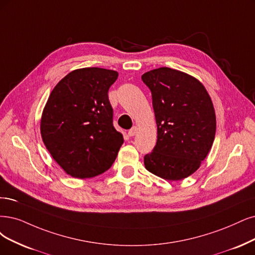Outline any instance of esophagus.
Returning <instances> with one entry per match:
<instances>
[{"label":"esophagus","instance_id":"esophagus-1","mask_svg":"<svg viewBox=\"0 0 255 255\" xmlns=\"http://www.w3.org/2000/svg\"><path fill=\"white\" fill-rule=\"evenodd\" d=\"M136 132H137V128L134 126V127H132L128 131V135L129 136H134L136 134Z\"/></svg>","mask_w":255,"mask_h":255}]
</instances>
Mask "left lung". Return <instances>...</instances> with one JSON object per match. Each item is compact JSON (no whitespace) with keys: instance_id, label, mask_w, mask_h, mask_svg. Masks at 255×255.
<instances>
[{"instance_id":"obj_1","label":"left lung","mask_w":255,"mask_h":255,"mask_svg":"<svg viewBox=\"0 0 255 255\" xmlns=\"http://www.w3.org/2000/svg\"><path fill=\"white\" fill-rule=\"evenodd\" d=\"M152 94L157 140L144 156L149 172L167 181L194 173L212 147L216 119L211 98L192 75L161 67L142 75Z\"/></svg>"}]
</instances>
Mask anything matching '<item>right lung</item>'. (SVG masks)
<instances>
[{"mask_svg": "<svg viewBox=\"0 0 255 255\" xmlns=\"http://www.w3.org/2000/svg\"><path fill=\"white\" fill-rule=\"evenodd\" d=\"M115 70L75 69L51 91L41 119L43 142L54 161L75 178L102 174L116 161L124 138L112 124L108 90Z\"/></svg>", "mask_w": 255, "mask_h": 255, "instance_id": "obj_1", "label": "right lung"}]
</instances>
